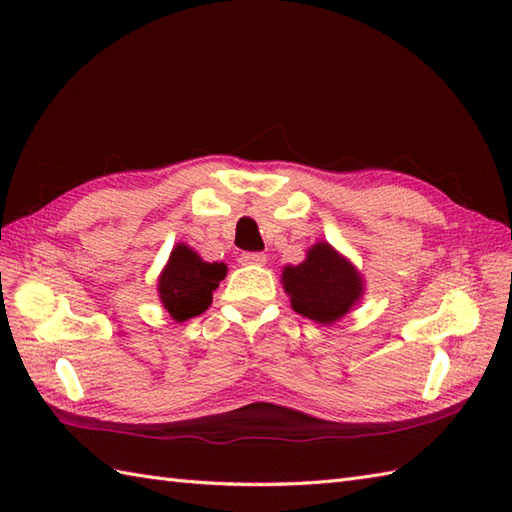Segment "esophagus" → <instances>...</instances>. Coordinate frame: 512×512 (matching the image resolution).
Masks as SVG:
<instances>
[{"mask_svg": "<svg viewBox=\"0 0 512 512\" xmlns=\"http://www.w3.org/2000/svg\"><path fill=\"white\" fill-rule=\"evenodd\" d=\"M239 264H242V266H262V264H266V255L264 253H242V255H239Z\"/></svg>", "mask_w": 512, "mask_h": 512, "instance_id": "obj_1", "label": "esophagus"}]
</instances>
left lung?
<instances>
[{"label":"left lung","instance_id":"1","mask_svg":"<svg viewBox=\"0 0 512 512\" xmlns=\"http://www.w3.org/2000/svg\"><path fill=\"white\" fill-rule=\"evenodd\" d=\"M281 279L295 312L319 323L341 319L363 295V281L354 266L330 244L312 246L306 262L286 266Z\"/></svg>","mask_w":512,"mask_h":512}]
</instances>
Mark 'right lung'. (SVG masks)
<instances>
[{
  "label": "right lung",
  "mask_w": 512,
  "mask_h": 512,
  "mask_svg": "<svg viewBox=\"0 0 512 512\" xmlns=\"http://www.w3.org/2000/svg\"><path fill=\"white\" fill-rule=\"evenodd\" d=\"M226 277L224 264H206L189 246H176L160 277L162 306L176 321L198 317L213 301V290Z\"/></svg>",
  "instance_id": "obj_1"
}]
</instances>
